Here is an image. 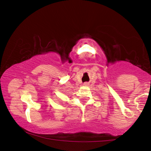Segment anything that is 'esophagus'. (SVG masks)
Segmentation results:
<instances>
[{
    "instance_id": "obj_1",
    "label": "esophagus",
    "mask_w": 151,
    "mask_h": 151,
    "mask_svg": "<svg viewBox=\"0 0 151 151\" xmlns=\"http://www.w3.org/2000/svg\"><path fill=\"white\" fill-rule=\"evenodd\" d=\"M83 85L84 86H88L89 84H88V83H86H86H83Z\"/></svg>"
}]
</instances>
